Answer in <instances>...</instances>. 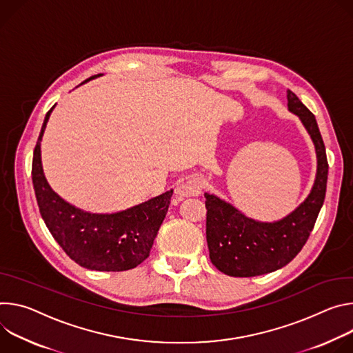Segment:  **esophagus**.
<instances>
[{
    "instance_id": "obj_1",
    "label": "esophagus",
    "mask_w": 353,
    "mask_h": 353,
    "mask_svg": "<svg viewBox=\"0 0 353 353\" xmlns=\"http://www.w3.org/2000/svg\"><path fill=\"white\" fill-rule=\"evenodd\" d=\"M203 185L205 182L202 178L192 176L175 189V198L178 201H182L183 198H189V196H199L202 193Z\"/></svg>"
}]
</instances>
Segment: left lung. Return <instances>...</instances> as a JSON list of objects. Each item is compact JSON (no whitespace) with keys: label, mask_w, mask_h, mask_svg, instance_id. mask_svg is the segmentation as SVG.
I'll return each mask as SVG.
<instances>
[{"label":"left lung","mask_w":353,"mask_h":353,"mask_svg":"<svg viewBox=\"0 0 353 353\" xmlns=\"http://www.w3.org/2000/svg\"><path fill=\"white\" fill-rule=\"evenodd\" d=\"M288 109L296 114L312 140L317 172L308 196L288 216L261 221L206 192V240L212 263L228 276L251 278L286 266L303 248L323 208L328 179L325 145L316 116L288 90Z\"/></svg>","instance_id":"1"}]
</instances>
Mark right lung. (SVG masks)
Masks as SVG:
<instances>
[{
	"instance_id": "1",
	"label": "right lung",
	"mask_w": 353,
	"mask_h": 353,
	"mask_svg": "<svg viewBox=\"0 0 353 353\" xmlns=\"http://www.w3.org/2000/svg\"><path fill=\"white\" fill-rule=\"evenodd\" d=\"M53 109L45 116L32 161L34 194L45 224L64 252L83 268L101 272L136 268L150 254L174 190L116 213H91L65 202L49 185L42 165L41 141Z\"/></svg>"
}]
</instances>
